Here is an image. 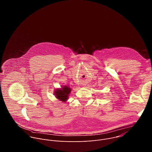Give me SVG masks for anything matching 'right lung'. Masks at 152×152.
<instances>
[{
	"instance_id": "add662e5",
	"label": "right lung",
	"mask_w": 152,
	"mask_h": 152,
	"mask_svg": "<svg viewBox=\"0 0 152 152\" xmlns=\"http://www.w3.org/2000/svg\"><path fill=\"white\" fill-rule=\"evenodd\" d=\"M71 92V88L68 86H62L61 88H57L55 90L54 94L55 97L60 101L66 102L69 99V95Z\"/></svg>"
}]
</instances>
